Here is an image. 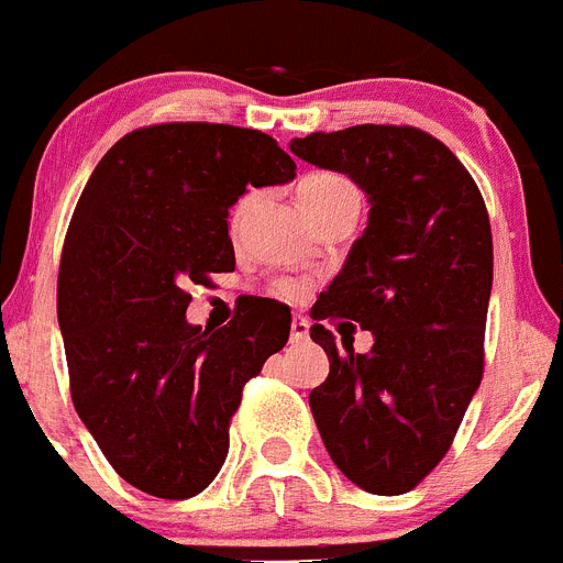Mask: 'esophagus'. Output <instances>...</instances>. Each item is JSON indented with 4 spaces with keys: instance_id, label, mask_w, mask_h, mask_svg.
<instances>
[{
    "instance_id": "34e87169",
    "label": "esophagus",
    "mask_w": 563,
    "mask_h": 563,
    "mask_svg": "<svg viewBox=\"0 0 563 563\" xmlns=\"http://www.w3.org/2000/svg\"><path fill=\"white\" fill-rule=\"evenodd\" d=\"M307 338H310V324H307L305 318H292L290 343H305Z\"/></svg>"
}]
</instances>
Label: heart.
<instances>
[{
	"label": "heart",
	"mask_w": 563,
	"mask_h": 563,
	"mask_svg": "<svg viewBox=\"0 0 563 563\" xmlns=\"http://www.w3.org/2000/svg\"><path fill=\"white\" fill-rule=\"evenodd\" d=\"M298 202H301L307 217H312V213L324 211V208L330 206H338V202H357V188L352 186L346 177H341V174H310V177H305V180L298 183ZM251 206L253 194H247V197H242V200L236 202L231 217L233 228L245 220V213L251 211ZM292 290H296L292 285H282V292Z\"/></svg>",
	"instance_id": "b5f03b06"
}]
</instances>
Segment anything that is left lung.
I'll return each mask as SVG.
<instances>
[{
  "instance_id": "1",
  "label": "left lung",
  "mask_w": 563,
  "mask_h": 563,
  "mask_svg": "<svg viewBox=\"0 0 563 563\" xmlns=\"http://www.w3.org/2000/svg\"><path fill=\"white\" fill-rule=\"evenodd\" d=\"M290 152L346 174L369 197L355 239L312 318L369 330L366 355L324 324L310 338L330 375L310 409L332 462L377 496L409 494L449 454L482 380L494 239L479 188L445 143L415 126L312 132Z\"/></svg>"
}]
</instances>
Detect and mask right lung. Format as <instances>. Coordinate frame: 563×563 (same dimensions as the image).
Wrapping results in <instances>:
<instances>
[{
	"mask_svg": "<svg viewBox=\"0 0 563 563\" xmlns=\"http://www.w3.org/2000/svg\"><path fill=\"white\" fill-rule=\"evenodd\" d=\"M296 163L271 134L225 123L129 132L78 200L58 271L73 402L109 465L143 494L188 499L228 456L242 389L290 338L273 298L222 330L188 324V285L231 273L228 208L285 186Z\"/></svg>",
	"mask_w": 563,
	"mask_h": 563,
	"instance_id": "obj_1",
	"label": "right lung"
}]
</instances>
